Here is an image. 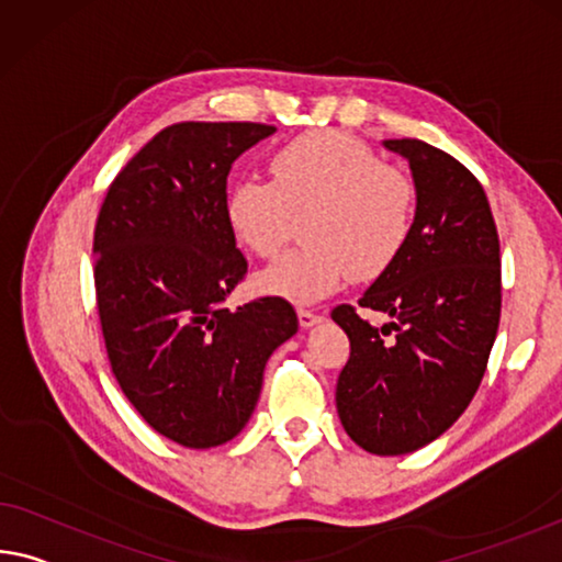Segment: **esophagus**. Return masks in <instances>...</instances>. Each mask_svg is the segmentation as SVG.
Listing matches in <instances>:
<instances>
[{"label":"esophagus","mask_w":562,"mask_h":562,"mask_svg":"<svg viewBox=\"0 0 562 562\" xmlns=\"http://www.w3.org/2000/svg\"><path fill=\"white\" fill-rule=\"evenodd\" d=\"M297 317H300V325L302 327H315V325H319L325 319L323 315L315 313V310H297Z\"/></svg>","instance_id":"1"}]
</instances>
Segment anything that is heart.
Segmentation results:
<instances>
[{"label":"heart","instance_id":"heart-1","mask_svg":"<svg viewBox=\"0 0 562 562\" xmlns=\"http://www.w3.org/2000/svg\"><path fill=\"white\" fill-rule=\"evenodd\" d=\"M272 182L245 177L227 194V222L249 252L272 257L295 235L300 249L257 274L267 295L313 305L347 274L372 280L403 252L415 220V187L397 167L342 132H310L278 149Z\"/></svg>","mask_w":562,"mask_h":562}]
</instances>
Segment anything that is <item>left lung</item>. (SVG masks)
<instances>
[{
  "label": "left lung",
  "mask_w": 562,
  "mask_h": 562,
  "mask_svg": "<svg viewBox=\"0 0 562 562\" xmlns=\"http://www.w3.org/2000/svg\"><path fill=\"white\" fill-rule=\"evenodd\" d=\"M407 159L415 220L403 252L333 319L350 337L337 380L345 432L372 456H407L438 440L465 413L485 375L501 325V239L483 184L420 139H385Z\"/></svg>",
  "instance_id": "left-lung-1"
}]
</instances>
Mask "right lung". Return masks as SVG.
I'll list each match as a JSON object with an SVG mask.
<instances>
[{"instance_id":"add662e5","label":"right lung","mask_w":562,"mask_h":562,"mask_svg":"<svg viewBox=\"0 0 562 562\" xmlns=\"http://www.w3.org/2000/svg\"><path fill=\"white\" fill-rule=\"evenodd\" d=\"M272 132L255 122L172 124L114 177L97 217L106 358L145 423L184 448H217L243 432L267 360L297 333L282 297L225 307L247 272L225 212L227 175Z\"/></svg>"}]
</instances>
